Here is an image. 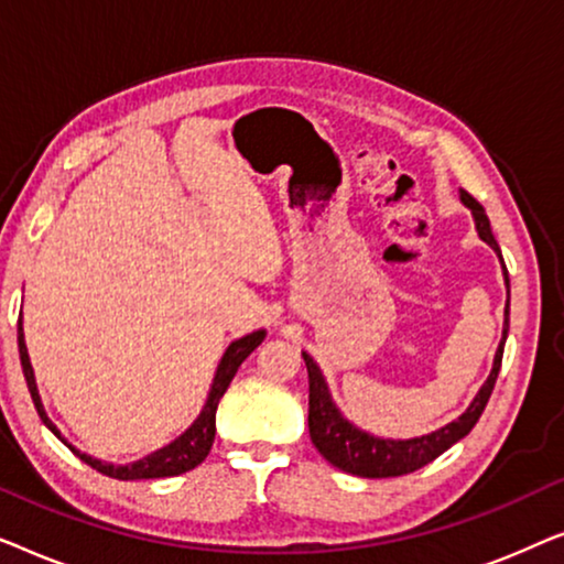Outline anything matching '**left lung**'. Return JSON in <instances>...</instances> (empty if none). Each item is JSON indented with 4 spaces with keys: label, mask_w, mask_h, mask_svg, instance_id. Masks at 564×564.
Wrapping results in <instances>:
<instances>
[{
    "label": "left lung",
    "mask_w": 564,
    "mask_h": 564,
    "mask_svg": "<svg viewBox=\"0 0 564 564\" xmlns=\"http://www.w3.org/2000/svg\"><path fill=\"white\" fill-rule=\"evenodd\" d=\"M462 203H465L475 215L477 234L490 249H496L500 257L498 241L490 230V220L485 215L482 205L477 203L473 195L462 192ZM503 261V257H500ZM503 276L508 288V300H511V284H508V272L503 264ZM508 336V303H506V323H503V338H500L496 361H492V372L488 382L482 384L473 405L467 408L465 413L459 415L457 421H452L449 426L434 431L429 436L408 438V442H392V438H377L369 436L357 426H351L349 421L344 419L341 413L336 411L334 400L328 395L326 380H323L321 369L315 367V361L303 354L305 367H307V380H311V398H307V429H311V442L315 444L323 457H326L330 465L344 469V473L357 475V477H400L408 473H415L429 462H434L438 454H444L452 444H457L459 438H465L469 431L475 429V423L480 421V415L488 405L490 392L496 388L500 361H503V346Z\"/></svg>",
    "instance_id": "8db88e82"
}]
</instances>
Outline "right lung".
<instances>
[{
  "label": "right lung",
  "mask_w": 564,
  "mask_h": 564,
  "mask_svg": "<svg viewBox=\"0 0 564 564\" xmlns=\"http://www.w3.org/2000/svg\"><path fill=\"white\" fill-rule=\"evenodd\" d=\"M261 341H264V330H253V334L238 338V341L228 346V351L223 354V359L218 365V372H215L210 395H207V403L203 408V413L197 415V421L192 423V426L184 431V434L176 438V442L164 446V449L149 454V457L133 462V465H120L118 467V465H105V462L91 459L89 454L76 452L72 444H66L64 438H61L58 429L48 421V415H45V411H43L41 395H37V388H35V375H33V367H30L25 334H22V321H18V349H20L22 375H25L30 398H33L35 411H37V415H41V421L53 431V434L61 438V442L68 446V449L76 454V457H79L82 462H87V465L91 469H97V473H102L107 477H115V480H153V477H174V475H182V473H189V469H195L199 462H203L207 454H210V446L215 442V411H218L223 392L228 390V384L236 377L238 367L243 365V359L249 357V354L257 349Z\"/></svg>",
  "instance_id": "obj_1"
}]
</instances>
